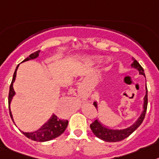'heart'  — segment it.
Returning a JSON list of instances; mask_svg holds the SVG:
<instances>
[{"instance_id":"obj_1","label":"heart","mask_w":159,"mask_h":159,"mask_svg":"<svg viewBox=\"0 0 159 159\" xmlns=\"http://www.w3.org/2000/svg\"><path fill=\"white\" fill-rule=\"evenodd\" d=\"M94 60H95V61H98V58H94Z\"/></svg>"}]
</instances>
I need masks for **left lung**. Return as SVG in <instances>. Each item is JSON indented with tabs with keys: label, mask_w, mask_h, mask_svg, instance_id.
<instances>
[{
	"label": "left lung",
	"mask_w": 159,
	"mask_h": 159,
	"mask_svg": "<svg viewBox=\"0 0 159 159\" xmlns=\"http://www.w3.org/2000/svg\"><path fill=\"white\" fill-rule=\"evenodd\" d=\"M132 60H133V62L131 64V66L136 68V70L139 71V74L143 75L145 77V72H144V69L142 68V66L134 58ZM145 90H146V93H145V96L144 98L143 111L140 115V117L132 126H130L127 128H123V129H112V128H109L108 127H106V126L101 124V122L98 119H96L93 124H90V128H91L92 132H93V134L97 137L100 138L101 140H103V141H107V142H117V141H123L125 138H127L128 136H129L136 128H138L139 126L142 124L143 120L145 119L148 105L147 87H145ZM93 105L96 109L98 110V103L95 102Z\"/></svg>",
	"instance_id": "8db88e82"
}]
</instances>
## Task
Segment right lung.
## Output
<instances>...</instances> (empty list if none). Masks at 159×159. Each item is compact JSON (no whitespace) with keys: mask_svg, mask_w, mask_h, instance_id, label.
<instances>
[{"mask_svg":"<svg viewBox=\"0 0 159 159\" xmlns=\"http://www.w3.org/2000/svg\"><path fill=\"white\" fill-rule=\"evenodd\" d=\"M40 52V50H38L35 52V53H31L29 57L24 59L23 61H29V60H31V59L36 58L39 56ZM18 66L19 65H18L14 73V76H13V80H12L11 84H10V93H9V110H10V117H11L13 122H14V119H13V115H12V113L10 111V103H11V101L13 99V97L15 95V92H14V88H13V84H14V82L15 80V78H16L17 70H18ZM67 125L68 120L59 119L57 115L53 114L50 119H48L44 125H42L41 128L35 131V132H22V131L21 132H23V135L27 136V138L31 139L32 141L44 142V141H50V140H53V139L56 138V137H58L60 135L63 133Z\"/></svg>","mask_w":159,"mask_h":159,"instance_id":"1","label":"right lung"}]
</instances>
